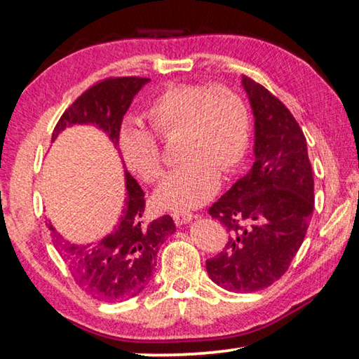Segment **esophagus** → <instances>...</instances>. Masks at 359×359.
<instances>
[{
    "mask_svg": "<svg viewBox=\"0 0 359 359\" xmlns=\"http://www.w3.org/2000/svg\"><path fill=\"white\" fill-rule=\"evenodd\" d=\"M172 218H174L175 224H179V226H182V224L190 223L193 218H194V215L190 214V212H174Z\"/></svg>",
    "mask_w": 359,
    "mask_h": 359,
    "instance_id": "34e87169",
    "label": "esophagus"
}]
</instances>
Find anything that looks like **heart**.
<instances>
[{
    "label": "heart",
    "instance_id": "1",
    "mask_svg": "<svg viewBox=\"0 0 359 359\" xmlns=\"http://www.w3.org/2000/svg\"><path fill=\"white\" fill-rule=\"evenodd\" d=\"M145 115L156 135L180 131L177 155L182 163L155 193V203L161 209L199 208L215 193L220 171L231 172L245 156L250 117L244 100L226 87L169 85L149 102ZM118 145L130 171L145 182L160 179L163 156L154 133L141 125L125 123Z\"/></svg>",
    "mask_w": 359,
    "mask_h": 359
}]
</instances>
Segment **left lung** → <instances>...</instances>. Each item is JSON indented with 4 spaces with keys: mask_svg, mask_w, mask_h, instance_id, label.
<instances>
[{
    "mask_svg": "<svg viewBox=\"0 0 359 359\" xmlns=\"http://www.w3.org/2000/svg\"><path fill=\"white\" fill-rule=\"evenodd\" d=\"M242 87L255 118V161L209 209L229 236L205 269L218 287L253 293L277 282L299 250L313 212V175L306 137L283 102L245 76Z\"/></svg>",
    "mask_w": 359,
    "mask_h": 359,
    "instance_id": "1",
    "label": "left lung"
}]
</instances>
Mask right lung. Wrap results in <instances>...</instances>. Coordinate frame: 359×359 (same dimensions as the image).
Masks as SVG:
<instances>
[{
  "label": "right lung",
  "instance_id": "add662e5",
  "mask_svg": "<svg viewBox=\"0 0 359 359\" xmlns=\"http://www.w3.org/2000/svg\"><path fill=\"white\" fill-rule=\"evenodd\" d=\"M149 82L150 79L145 77H115L93 85L66 109L53 130L52 141L69 126L93 125L117 149L123 115ZM125 188L126 198L117 223L96 242L72 244L48 223L53 244L68 263L74 280L85 293L100 301H121L141 293L154 276L161 244L175 233L169 215L144 222V191L128 171H125Z\"/></svg>",
  "mask_w": 359,
  "mask_h": 359
}]
</instances>
